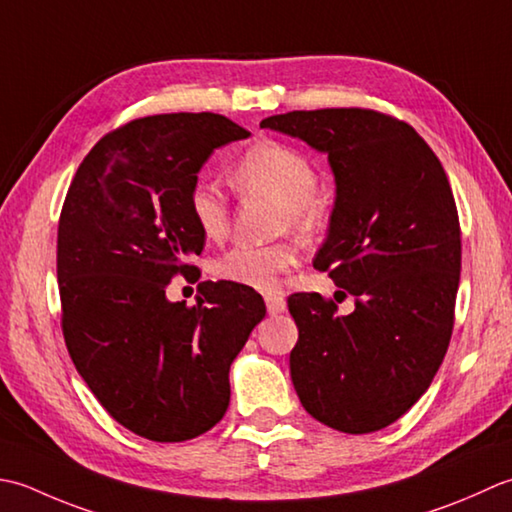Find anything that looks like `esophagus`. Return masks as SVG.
Wrapping results in <instances>:
<instances>
[{
  "label": "esophagus",
  "instance_id": "esophagus-1",
  "mask_svg": "<svg viewBox=\"0 0 512 512\" xmlns=\"http://www.w3.org/2000/svg\"><path fill=\"white\" fill-rule=\"evenodd\" d=\"M265 305H267L269 314L276 316V314H283V311L287 309V300L280 294H269V296H265Z\"/></svg>",
  "mask_w": 512,
  "mask_h": 512
}]
</instances>
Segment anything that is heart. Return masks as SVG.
<instances>
[{"label": "heart", "instance_id": "heart-1", "mask_svg": "<svg viewBox=\"0 0 512 512\" xmlns=\"http://www.w3.org/2000/svg\"><path fill=\"white\" fill-rule=\"evenodd\" d=\"M234 190L243 196H267L278 201V232L302 238L318 234L329 221V201L318 183V170L294 145L263 139L238 156L232 174ZM190 216L205 238L221 241L229 229V198L214 183L201 181L190 192ZM298 263L296 241L271 245L236 243L212 263V274L227 283L274 291L280 276Z\"/></svg>", "mask_w": 512, "mask_h": 512}]
</instances>
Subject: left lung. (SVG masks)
Segmentation results:
<instances>
[{
    "label": "left lung",
    "instance_id": "obj_1",
    "mask_svg": "<svg viewBox=\"0 0 512 512\" xmlns=\"http://www.w3.org/2000/svg\"><path fill=\"white\" fill-rule=\"evenodd\" d=\"M260 128L329 154L338 196L314 267L356 300L338 316L316 291L289 296L291 382L318 422L380 431L431 387L453 336L462 229L451 183L429 143L378 110H294Z\"/></svg>",
    "mask_w": 512,
    "mask_h": 512
}]
</instances>
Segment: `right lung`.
I'll list each match as a JSON object with an SVG mask.
<instances>
[{
	"instance_id": "1",
	"label": "right lung",
	"mask_w": 512,
	"mask_h": 512,
	"mask_svg": "<svg viewBox=\"0 0 512 512\" xmlns=\"http://www.w3.org/2000/svg\"><path fill=\"white\" fill-rule=\"evenodd\" d=\"M247 137L214 112L132 119L86 154L61 207L68 353L103 409L145 440L185 442L221 422L229 367L265 318L260 294L227 280L198 283L192 307L165 298L174 278L198 274L205 236L187 207L196 174Z\"/></svg>"
}]
</instances>
